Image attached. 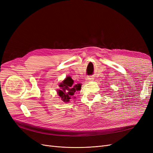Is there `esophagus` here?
Instances as JSON below:
<instances>
[{
  "mask_svg": "<svg viewBox=\"0 0 153 153\" xmlns=\"http://www.w3.org/2000/svg\"><path fill=\"white\" fill-rule=\"evenodd\" d=\"M86 80H87V81H92V80H93V78H92V76H88V77H87V78H86Z\"/></svg>",
  "mask_w": 153,
  "mask_h": 153,
  "instance_id": "34e87169",
  "label": "esophagus"
}]
</instances>
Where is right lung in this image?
Listing matches in <instances>:
<instances>
[{
  "mask_svg": "<svg viewBox=\"0 0 153 153\" xmlns=\"http://www.w3.org/2000/svg\"><path fill=\"white\" fill-rule=\"evenodd\" d=\"M73 80L70 76H67L65 80L59 84V90L57 91L59 96L64 102H68L71 97L77 91H80L81 84L73 85Z\"/></svg>",
  "mask_w": 153,
  "mask_h": 153,
  "instance_id": "right-lung-1",
  "label": "right lung"
}]
</instances>
